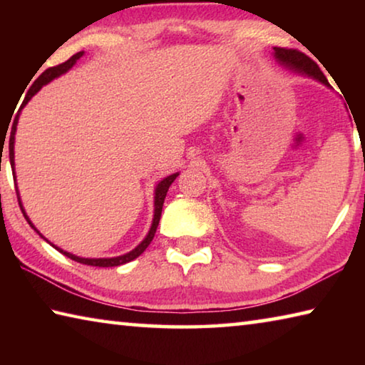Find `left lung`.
Returning <instances> with one entry per match:
<instances>
[{
    "label": "left lung",
    "instance_id": "8db88e82",
    "mask_svg": "<svg viewBox=\"0 0 365 365\" xmlns=\"http://www.w3.org/2000/svg\"><path fill=\"white\" fill-rule=\"evenodd\" d=\"M274 56L279 63L287 67L289 71H294L301 73V76H307L319 80L320 83L330 86L329 80L324 76V72L320 71V67L314 63V61L306 56L304 53L298 51V49H288V48H274Z\"/></svg>",
    "mask_w": 365,
    "mask_h": 365
}]
</instances>
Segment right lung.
<instances>
[{"mask_svg": "<svg viewBox=\"0 0 365 365\" xmlns=\"http://www.w3.org/2000/svg\"><path fill=\"white\" fill-rule=\"evenodd\" d=\"M82 56H83V51H80V53H77V54H73V56H72L71 59H67L66 63L59 64V66H56V67H49V69H46L45 72H43L41 76L35 80L34 85L30 86V90L27 91L26 100H24L21 109H22L24 106H26V104L30 101V98H32L35 93H38V91H40V88H41L43 85L49 83V82H51L53 78H56V77H59V76H63V73H66L67 71H69L71 67L77 63V59H80ZM17 120H19V114L16 115L14 122H12L11 137H9V160H11V168H12V170H14V140H16ZM12 175L16 177V172H12ZM177 175H178V172H175V174H172V175H169V177L163 178V180H160V182L156 185V190H154V217H153V224H151L150 232H148V235L145 237L143 242H141V243L137 246V248L132 250L130 252H127V255H122V256H117V257H100V259H90V257H78V256H76V255H71V252H67V251H64V250L58 248V246H54V245H53V246H54V248H56L59 252H63L64 256L71 257L72 261H77V262H80V264H86V265H95V267H115V265H122V264H127V262L133 261V259H137V257L141 255V252H143V251L148 248V245H150V243L153 242L154 233H156V228H158V225H159L160 212H163V205H164L165 195H168V190H169V187L172 185V182H174L175 178H177ZM16 193H17V200H19L21 211H22V214H24V217H26V220L29 222V225L32 227L34 230H35L36 233H38L41 238H45V237H43V235H41L38 230H36L35 227H34L32 222H30L29 215L26 214V209H24L22 202H21L19 190H17V188H16ZM45 240H46V238H45ZM46 242H48V240H46Z\"/></svg>", "mask_w": 365, "mask_h": 365, "instance_id": "add662e5", "label": "right lung"}]
</instances>
